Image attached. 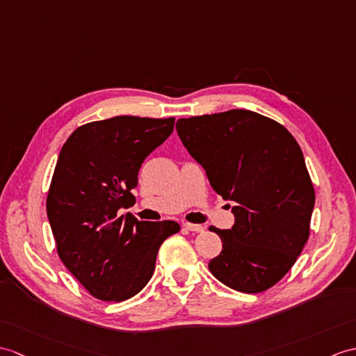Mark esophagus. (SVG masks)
Returning <instances> with one entry per match:
<instances>
[{
    "label": "esophagus",
    "mask_w": 356,
    "mask_h": 356,
    "mask_svg": "<svg viewBox=\"0 0 356 356\" xmlns=\"http://www.w3.org/2000/svg\"><path fill=\"white\" fill-rule=\"evenodd\" d=\"M184 227L186 230H189V232H197V234H200V232H203V230H204L203 226H200V225H191V222H185Z\"/></svg>",
    "instance_id": "34e87169"
}]
</instances>
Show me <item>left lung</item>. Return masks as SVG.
<instances>
[{"label": "left lung", "instance_id": "left-lung-1", "mask_svg": "<svg viewBox=\"0 0 356 356\" xmlns=\"http://www.w3.org/2000/svg\"><path fill=\"white\" fill-rule=\"evenodd\" d=\"M177 135L213 191L234 202V226L209 270L241 293H261L294 266L309 236L316 193L297 140L284 126L243 109L180 118Z\"/></svg>", "mask_w": 356, "mask_h": 356}]
</instances>
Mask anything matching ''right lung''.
Listing matches in <instances>:
<instances>
[{
	"mask_svg": "<svg viewBox=\"0 0 356 356\" xmlns=\"http://www.w3.org/2000/svg\"><path fill=\"white\" fill-rule=\"evenodd\" d=\"M175 129V118L113 117L76 129L63 144L47 197V216L62 262L97 299L122 302L152 279L161 244L176 221H139L140 165Z\"/></svg>",
	"mask_w": 356,
	"mask_h": 356,
	"instance_id": "obj_1",
	"label": "right lung"
}]
</instances>
